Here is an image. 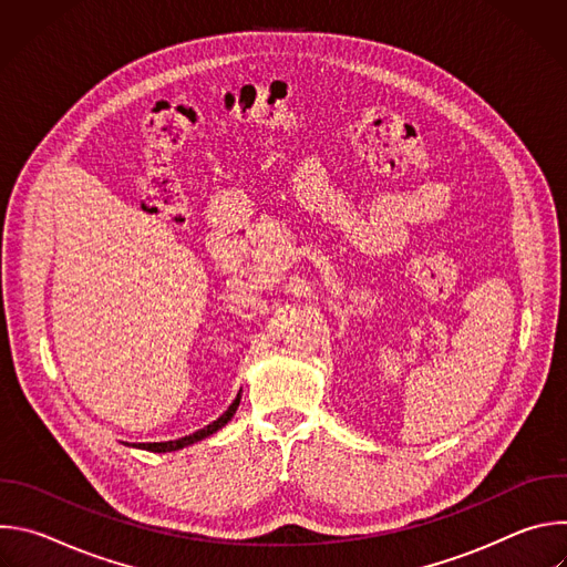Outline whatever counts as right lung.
<instances>
[{"label": "right lung", "mask_w": 567, "mask_h": 567, "mask_svg": "<svg viewBox=\"0 0 567 567\" xmlns=\"http://www.w3.org/2000/svg\"><path fill=\"white\" fill-rule=\"evenodd\" d=\"M239 399H241V390L237 392V396L233 399V403L230 406L215 420V422H210L208 426H204V429H199V431H195V433H190V435H186V437H179V440H171V442H141V444H127V446H136V449H143V451H152V453H171V451H179V449H184V446H190V444H195V442H202V440H206L208 435H213V433H217L219 429H224L228 422H230V417L235 415V411H237V406H239Z\"/></svg>", "instance_id": "1"}]
</instances>
